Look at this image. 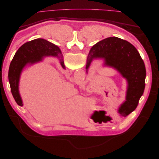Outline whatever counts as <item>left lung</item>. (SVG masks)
<instances>
[{
	"instance_id": "left-lung-1",
	"label": "left lung",
	"mask_w": 159,
	"mask_h": 159,
	"mask_svg": "<svg viewBox=\"0 0 159 159\" xmlns=\"http://www.w3.org/2000/svg\"><path fill=\"white\" fill-rule=\"evenodd\" d=\"M60 56H61L60 50ZM104 60L105 66L116 69L127 81L126 100L118 109L121 117H127L137 107L145 87L146 69L144 61L133 45L117 37H109L91 48L85 68L93 59Z\"/></svg>"
}]
</instances>
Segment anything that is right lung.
Wrapping results in <instances>:
<instances>
[{"mask_svg":"<svg viewBox=\"0 0 159 159\" xmlns=\"http://www.w3.org/2000/svg\"><path fill=\"white\" fill-rule=\"evenodd\" d=\"M60 49L55 44L42 38H37L23 44L18 50L11 62L8 70V81L14 100L20 106L22 101L18 90L19 80L23 68L27 64H33L42 61L44 56H60ZM60 64L65 69L63 59Z\"/></svg>","mask_w":159,"mask_h":159,"instance_id":"add662e5","label":"right lung"}]
</instances>
